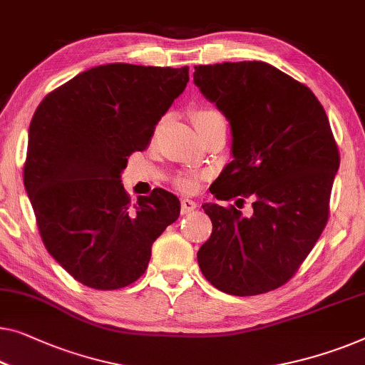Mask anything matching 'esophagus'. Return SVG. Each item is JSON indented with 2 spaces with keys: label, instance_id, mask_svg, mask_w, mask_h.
<instances>
[{
  "label": "esophagus",
  "instance_id": "1",
  "mask_svg": "<svg viewBox=\"0 0 365 365\" xmlns=\"http://www.w3.org/2000/svg\"><path fill=\"white\" fill-rule=\"evenodd\" d=\"M194 209H197V204H195L194 200H191V199H182L181 200V212L182 214L192 212Z\"/></svg>",
  "mask_w": 365,
  "mask_h": 365
}]
</instances>
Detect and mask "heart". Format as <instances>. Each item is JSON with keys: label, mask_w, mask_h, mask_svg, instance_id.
<instances>
[{"label": "heart", "mask_w": 365, "mask_h": 365, "mask_svg": "<svg viewBox=\"0 0 365 365\" xmlns=\"http://www.w3.org/2000/svg\"><path fill=\"white\" fill-rule=\"evenodd\" d=\"M222 113L217 112V110L214 108H197L192 115V120H194V125L195 128H200V126H205L209 123H212L215 120H222ZM174 184L181 189L182 192H194L195 189H197V184H199V176L197 174H191V173H184V174H179L176 178V181Z\"/></svg>", "instance_id": "b5f03b06"}]
</instances>
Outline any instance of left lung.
<instances>
[{
	"label": "left lung",
	"instance_id": "8db88e82",
	"mask_svg": "<svg viewBox=\"0 0 365 365\" xmlns=\"http://www.w3.org/2000/svg\"><path fill=\"white\" fill-rule=\"evenodd\" d=\"M194 68V83L232 133L234 160L210 192L253 199L247 217L234 205L202 204L212 234L197 252L200 272L235 297L272 292L297 273L326 227L339 170L329 120L308 87L267 62Z\"/></svg>",
	"mask_w": 365,
	"mask_h": 365
}]
</instances>
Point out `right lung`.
<instances>
[{
  "instance_id": "add662e5",
  "label": "right lung",
  "mask_w": 365,
  "mask_h": 365,
  "mask_svg": "<svg viewBox=\"0 0 365 365\" xmlns=\"http://www.w3.org/2000/svg\"><path fill=\"white\" fill-rule=\"evenodd\" d=\"M187 82V66L117 62L78 73L36 108L24 187L47 252L86 287L136 282L153 242L179 217V199L165 189L131 204L120 174Z\"/></svg>"
}]
</instances>
